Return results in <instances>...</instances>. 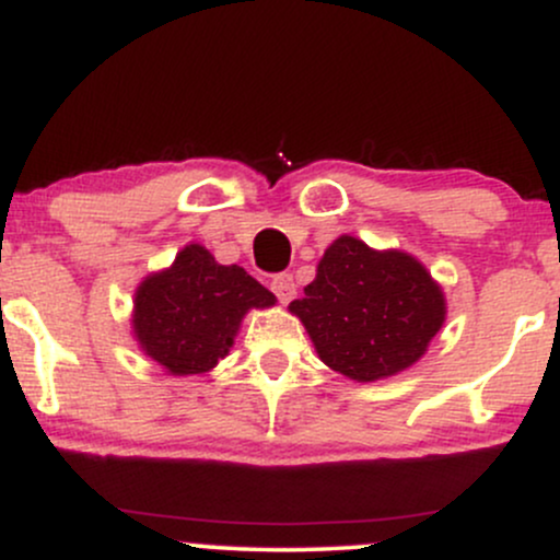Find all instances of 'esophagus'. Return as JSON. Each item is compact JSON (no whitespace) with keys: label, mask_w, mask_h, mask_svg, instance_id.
Here are the masks:
<instances>
[{"label":"esophagus","mask_w":560,"mask_h":560,"mask_svg":"<svg viewBox=\"0 0 560 560\" xmlns=\"http://www.w3.org/2000/svg\"><path fill=\"white\" fill-rule=\"evenodd\" d=\"M271 289H273L276 298H279V302H284V305H287V302H292L294 294H298V284H294V279L289 273L273 276Z\"/></svg>","instance_id":"1"}]
</instances>
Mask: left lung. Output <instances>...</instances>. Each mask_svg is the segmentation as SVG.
Returning <instances> with one entry per match:
<instances>
[{
    "instance_id": "8db88e82",
    "label": "left lung",
    "mask_w": 560,
    "mask_h": 560,
    "mask_svg": "<svg viewBox=\"0 0 560 560\" xmlns=\"http://www.w3.org/2000/svg\"><path fill=\"white\" fill-rule=\"evenodd\" d=\"M318 358L355 382L400 374L445 324V294L413 255L339 236L305 298L289 302Z\"/></svg>"
}]
</instances>
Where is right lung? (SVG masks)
Wrapping results in <instances>:
<instances>
[{"label": "right lung", "mask_w": 560, "mask_h": 560, "mask_svg": "<svg viewBox=\"0 0 560 560\" xmlns=\"http://www.w3.org/2000/svg\"><path fill=\"white\" fill-rule=\"evenodd\" d=\"M273 302L244 268L221 266L202 244H186L171 268L139 284L133 337L168 374H205L229 355L244 313Z\"/></svg>", "instance_id": "1"}]
</instances>
